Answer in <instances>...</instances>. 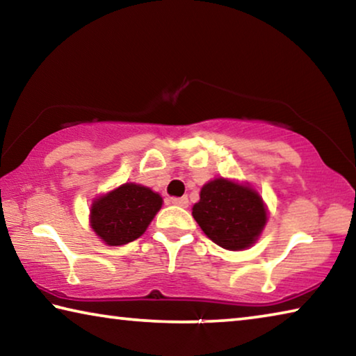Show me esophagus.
I'll return each mask as SVG.
<instances>
[{"mask_svg": "<svg viewBox=\"0 0 356 356\" xmlns=\"http://www.w3.org/2000/svg\"><path fill=\"white\" fill-rule=\"evenodd\" d=\"M171 202L174 206H179V207H188V197L182 196V197H171Z\"/></svg>", "mask_w": 356, "mask_h": 356, "instance_id": "obj_1", "label": "esophagus"}]
</instances>
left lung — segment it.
<instances>
[{
  "label": "left lung",
  "mask_w": 356,
  "mask_h": 356,
  "mask_svg": "<svg viewBox=\"0 0 356 356\" xmlns=\"http://www.w3.org/2000/svg\"><path fill=\"white\" fill-rule=\"evenodd\" d=\"M193 218L221 248L246 250L261 236L267 222L262 197L251 186L227 179H213L201 188Z\"/></svg>",
  "instance_id": "obj_1"
}]
</instances>
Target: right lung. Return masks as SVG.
I'll list each match as a JSON object with an SVG mask.
<instances>
[{
    "label": "right lung",
    "mask_w": 356,
    "mask_h": 356,
    "mask_svg": "<svg viewBox=\"0 0 356 356\" xmlns=\"http://www.w3.org/2000/svg\"><path fill=\"white\" fill-rule=\"evenodd\" d=\"M163 200L159 193L138 184H124L99 196L91 207V227L110 246L141 237Z\"/></svg>",
    "instance_id": "right-lung-1"
}]
</instances>
